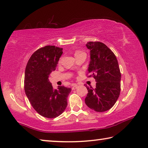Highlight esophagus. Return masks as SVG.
Returning <instances> with one entry per match:
<instances>
[{
    "label": "esophagus",
    "mask_w": 148,
    "mask_h": 148,
    "mask_svg": "<svg viewBox=\"0 0 148 148\" xmlns=\"http://www.w3.org/2000/svg\"><path fill=\"white\" fill-rule=\"evenodd\" d=\"M77 87V85H76V84H73L72 85V89H76V88Z\"/></svg>",
    "instance_id": "34e87169"
}]
</instances>
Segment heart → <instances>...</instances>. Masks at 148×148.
<instances>
[{"instance_id": "obj_1", "label": "heart", "mask_w": 148, "mask_h": 148, "mask_svg": "<svg viewBox=\"0 0 148 148\" xmlns=\"http://www.w3.org/2000/svg\"><path fill=\"white\" fill-rule=\"evenodd\" d=\"M82 52H81V51H77L76 53H75V56H76V55H77V54H79V53H82Z\"/></svg>"}]
</instances>
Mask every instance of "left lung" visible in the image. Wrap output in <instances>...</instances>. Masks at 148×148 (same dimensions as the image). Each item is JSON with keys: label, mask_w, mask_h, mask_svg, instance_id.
Returning a JSON list of instances; mask_svg holds the SVG:
<instances>
[{"label": "left lung", "mask_w": 148, "mask_h": 148, "mask_svg": "<svg viewBox=\"0 0 148 148\" xmlns=\"http://www.w3.org/2000/svg\"><path fill=\"white\" fill-rule=\"evenodd\" d=\"M90 50L88 77H93L96 87L86 86L88 93L85 102L89 108L103 112L113 107L121 91V72L116 56L101 42H89Z\"/></svg>", "instance_id": "1"}]
</instances>
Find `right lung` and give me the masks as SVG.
Returning <instances> with one entry per match:
<instances>
[{"instance_id":"right-lung-1","label":"right lung","mask_w":148,"mask_h":148,"mask_svg":"<svg viewBox=\"0 0 148 148\" xmlns=\"http://www.w3.org/2000/svg\"><path fill=\"white\" fill-rule=\"evenodd\" d=\"M62 48L46 46L36 50L27 62L24 78L25 92L33 108L43 117L55 118L64 111L71 89L59 86L53 89L49 76L56 69Z\"/></svg>"}]
</instances>
